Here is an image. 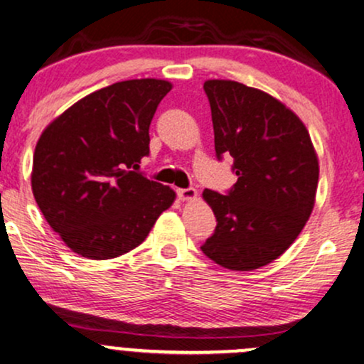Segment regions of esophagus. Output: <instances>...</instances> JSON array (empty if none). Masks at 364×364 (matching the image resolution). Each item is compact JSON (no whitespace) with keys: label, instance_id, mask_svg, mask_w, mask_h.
I'll list each match as a JSON object with an SVG mask.
<instances>
[{"label":"esophagus","instance_id":"34e87169","mask_svg":"<svg viewBox=\"0 0 364 364\" xmlns=\"http://www.w3.org/2000/svg\"><path fill=\"white\" fill-rule=\"evenodd\" d=\"M178 196L181 200H193L196 198V190L195 188H179Z\"/></svg>","mask_w":364,"mask_h":364}]
</instances>
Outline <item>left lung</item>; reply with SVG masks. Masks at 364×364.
Returning <instances> with one entry per match:
<instances>
[{"label":"left lung","mask_w":364,"mask_h":364,"mask_svg":"<svg viewBox=\"0 0 364 364\" xmlns=\"http://www.w3.org/2000/svg\"><path fill=\"white\" fill-rule=\"evenodd\" d=\"M217 157L229 154L237 181L228 195L205 190L217 219L202 245L229 270L277 260L303 231L315 207L318 157L310 133L286 104L235 80H207Z\"/></svg>","instance_id":"obj_1"}]
</instances>
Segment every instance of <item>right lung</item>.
I'll return each instance as SVG.
<instances>
[{"label":"right lung","instance_id":"obj_1","mask_svg":"<svg viewBox=\"0 0 364 364\" xmlns=\"http://www.w3.org/2000/svg\"><path fill=\"white\" fill-rule=\"evenodd\" d=\"M173 83L136 78L85 95L39 136L32 193L65 245L107 260L144 243L173 205L169 186L136 173L149 156V127Z\"/></svg>","mask_w":364,"mask_h":364}]
</instances>
